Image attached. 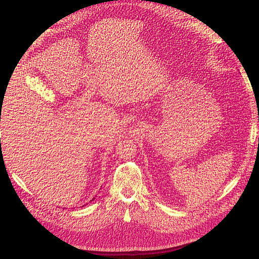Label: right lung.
Here are the masks:
<instances>
[{
	"label": "right lung",
	"mask_w": 259,
	"mask_h": 259,
	"mask_svg": "<svg viewBox=\"0 0 259 259\" xmlns=\"http://www.w3.org/2000/svg\"><path fill=\"white\" fill-rule=\"evenodd\" d=\"M94 200H95V198H94V199H93V200H91V201H94ZM82 207H84V205H82Z\"/></svg>",
	"instance_id": "obj_1"
}]
</instances>
